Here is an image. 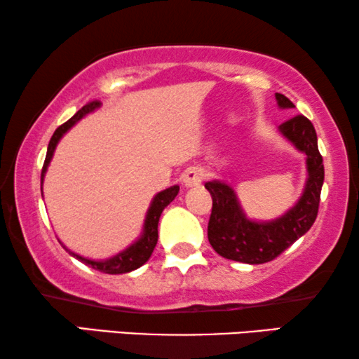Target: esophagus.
<instances>
[{
	"label": "esophagus",
	"mask_w": 359,
	"mask_h": 359,
	"mask_svg": "<svg viewBox=\"0 0 359 359\" xmlns=\"http://www.w3.org/2000/svg\"><path fill=\"white\" fill-rule=\"evenodd\" d=\"M203 180H204V171L201 168H196V166H193V168H188L183 175V183L186 188H194V186H199L201 183H203Z\"/></svg>",
	"instance_id": "1"
}]
</instances>
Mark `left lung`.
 Returning a JSON list of instances; mask_svg holds the SVG:
<instances>
[{"label":"left lung","mask_w":359,"mask_h":359,"mask_svg":"<svg viewBox=\"0 0 359 359\" xmlns=\"http://www.w3.org/2000/svg\"><path fill=\"white\" fill-rule=\"evenodd\" d=\"M276 100L281 107H294L284 95L276 93ZM279 130L307 155L309 180L302 198L283 217L259 224L245 217L230 186L219 181L205 183V189L212 196L208 238L220 257L248 264L268 263L291 247L316 222L325 176L316 129L306 116L297 114L283 122Z\"/></svg>","instance_id":"obj_1"}]
</instances>
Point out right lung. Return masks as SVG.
<instances>
[{"mask_svg":"<svg viewBox=\"0 0 359 359\" xmlns=\"http://www.w3.org/2000/svg\"><path fill=\"white\" fill-rule=\"evenodd\" d=\"M97 106H100V102H96V101L88 102V104L83 106L75 116L70 117V119H68L65 124L57 127V130L53 132L52 139H50V142H48L46 161H43V166H42L41 189H42L43 175H46V170H47L48 163H50V158L53 155V150H55V147L58 144V140H60L62 135L65 134V132L70 129V127L75 126L83 116H86L88 112L95 111ZM178 191H180V186H171V188L161 191V193L155 196L154 203H151L149 212H147L144 235H142V237L137 240V242L132 245V247L127 248L126 252L116 255V257L106 259V262H93V259H86L83 257H78V255H75V253H72V255L80 259V262L88 264V266H91L93 269H97V271L106 273V274H122V273H129V271H134V269H137V268H140L142 264L149 262L150 255L154 253L155 245H156V242H158V220H160V215H161V212H163V209L166 208V205H168L171 201L176 198Z\"/></svg>","mask_w":359,"mask_h":359,"instance_id":"1","label":"right lung"}]
</instances>
